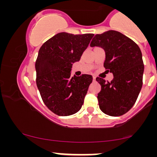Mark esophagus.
<instances>
[{
	"mask_svg": "<svg viewBox=\"0 0 157 157\" xmlns=\"http://www.w3.org/2000/svg\"><path fill=\"white\" fill-rule=\"evenodd\" d=\"M95 79H96V77L93 76V80H94V81H95Z\"/></svg>",
	"mask_w": 157,
	"mask_h": 157,
	"instance_id": "obj_1",
	"label": "esophagus"
}]
</instances>
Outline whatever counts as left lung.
<instances>
[{"instance_id": "obj_1", "label": "left lung", "mask_w": 157, "mask_h": 157, "mask_svg": "<svg viewBox=\"0 0 157 157\" xmlns=\"http://www.w3.org/2000/svg\"><path fill=\"white\" fill-rule=\"evenodd\" d=\"M90 46L105 50L104 67L114 76L110 82L96 78L101 85L98 94L100 109L109 116L122 115L133 107L142 87L144 67L140 48L115 30L97 34Z\"/></svg>"}]
</instances>
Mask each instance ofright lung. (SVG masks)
Returning a JSON list of instances; mask_svg holds the SVG:
<instances>
[{"instance_id":"1","label":"right lung","mask_w":157,"mask_h":157,"mask_svg":"<svg viewBox=\"0 0 157 157\" xmlns=\"http://www.w3.org/2000/svg\"><path fill=\"white\" fill-rule=\"evenodd\" d=\"M93 36L59 33L40 48L35 62L37 87L45 105L57 115H72L83 105L92 76L71 77V70Z\"/></svg>"}]
</instances>
